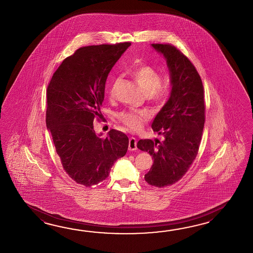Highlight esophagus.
Instances as JSON below:
<instances>
[{
    "label": "esophagus",
    "instance_id": "34e87169",
    "mask_svg": "<svg viewBox=\"0 0 253 253\" xmlns=\"http://www.w3.org/2000/svg\"><path fill=\"white\" fill-rule=\"evenodd\" d=\"M128 149L130 151H134L137 149L136 147V139L134 137L129 138Z\"/></svg>",
    "mask_w": 253,
    "mask_h": 253
}]
</instances>
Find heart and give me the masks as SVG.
Instances as JSON below:
<instances>
[{
	"instance_id": "heart-1",
	"label": "heart",
	"mask_w": 253,
	"mask_h": 253,
	"mask_svg": "<svg viewBox=\"0 0 253 253\" xmlns=\"http://www.w3.org/2000/svg\"><path fill=\"white\" fill-rule=\"evenodd\" d=\"M131 74L135 83L152 101L162 102L168 97L170 87L168 85L161 84V74L155 68L149 65H141L133 70ZM114 91L115 84L109 90L110 97H113ZM119 119L129 128L138 130L147 119V115L145 112L124 111L119 114Z\"/></svg>"
}]
</instances>
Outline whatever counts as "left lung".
<instances>
[{"label": "left lung", "instance_id": "obj_1", "mask_svg": "<svg viewBox=\"0 0 253 253\" xmlns=\"http://www.w3.org/2000/svg\"><path fill=\"white\" fill-rule=\"evenodd\" d=\"M152 47L167 59L172 89L152 123L163 141L141 139L137 147L154 159L145 181L163 188L181 180L198 154L205 126V93L199 73L177 48L171 44Z\"/></svg>", "mask_w": 253, "mask_h": 253}]
</instances>
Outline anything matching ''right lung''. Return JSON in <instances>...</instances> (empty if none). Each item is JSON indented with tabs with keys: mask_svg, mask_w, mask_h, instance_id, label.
I'll return each instance as SVG.
<instances>
[{
	"mask_svg": "<svg viewBox=\"0 0 253 253\" xmlns=\"http://www.w3.org/2000/svg\"><path fill=\"white\" fill-rule=\"evenodd\" d=\"M131 45L102 44L77 49L60 64L47 88L46 124L62 167L76 183L89 187L108 177L126 154L128 137L111 129L106 138L94 130L108 73Z\"/></svg>",
	"mask_w": 253,
	"mask_h": 253,
	"instance_id": "1",
	"label": "right lung"
}]
</instances>
